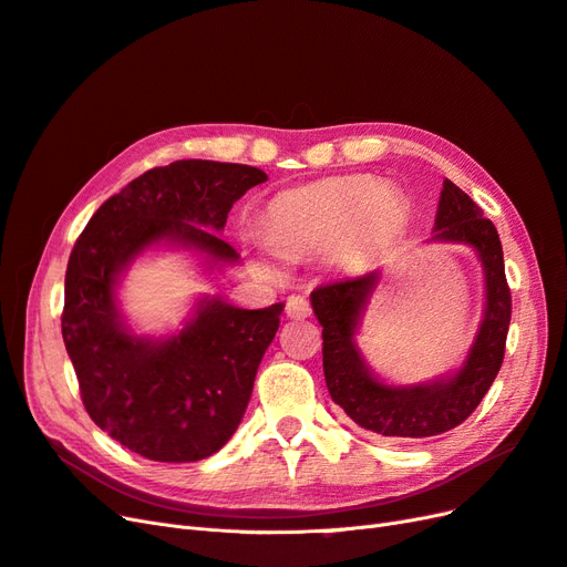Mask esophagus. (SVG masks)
<instances>
[{"label":"esophagus","mask_w":567,"mask_h":567,"mask_svg":"<svg viewBox=\"0 0 567 567\" xmlns=\"http://www.w3.org/2000/svg\"><path fill=\"white\" fill-rule=\"evenodd\" d=\"M312 315V307L310 302H307V298L302 296H290L288 302H286V317L288 319H307Z\"/></svg>","instance_id":"34e87169"}]
</instances>
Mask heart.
Segmentation results:
<instances>
[{"label": "heart", "instance_id": "heart-1", "mask_svg": "<svg viewBox=\"0 0 567 567\" xmlns=\"http://www.w3.org/2000/svg\"><path fill=\"white\" fill-rule=\"evenodd\" d=\"M406 200L379 179L352 175L279 194L265 210V238L255 260L274 269L284 260L331 252L342 269H359L392 246L404 229Z\"/></svg>", "mask_w": 567, "mask_h": 567}]
</instances>
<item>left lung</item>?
<instances>
[{"label":"left lung","instance_id":"1","mask_svg":"<svg viewBox=\"0 0 567 567\" xmlns=\"http://www.w3.org/2000/svg\"><path fill=\"white\" fill-rule=\"evenodd\" d=\"M427 244L473 248L485 279V310L466 359L452 373L400 385L381 379L359 348L357 336L381 284V269L312 290V310L323 326V375L331 400L364 431L385 437H431L466 421L504 362L511 323V290L504 250L494 225L468 194L444 179L433 236Z\"/></svg>","mask_w":567,"mask_h":567}]
</instances>
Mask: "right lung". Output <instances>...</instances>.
I'll use <instances>...</instances> for the list:
<instances>
[{"label": "right lung", "instance_id": "right-lung-1", "mask_svg": "<svg viewBox=\"0 0 567 567\" xmlns=\"http://www.w3.org/2000/svg\"><path fill=\"white\" fill-rule=\"evenodd\" d=\"M262 182V169L236 163L153 167L101 205L71 252L61 331L84 409L140 456L188 463L225 447L246 414L284 302L244 310L200 296L182 329L140 336L117 288L144 252L158 248L188 250L203 271L225 274L238 252L219 234L231 205Z\"/></svg>", "mask_w": 567, "mask_h": 567}]
</instances>
